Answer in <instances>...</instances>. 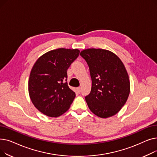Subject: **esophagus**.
Instances as JSON below:
<instances>
[{"label": "esophagus", "instance_id": "esophagus-1", "mask_svg": "<svg viewBox=\"0 0 157 157\" xmlns=\"http://www.w3.org/2000/svg\"><path fill=\"white\" fill-rule=\"evenodd\" d=\"M76 90H77V91H78V92H80V90H81V88L80 87H78V88H76Z\"/></svg>", "mask_w": 157, "mask_h": 157}]
</instances>
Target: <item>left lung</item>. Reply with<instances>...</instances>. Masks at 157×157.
I'll return each mask as SVG.
<instances>
[{"label": "left lung", "instance_id": "obj_1", "mask_svg": "<svg viewBox=\"0 0 157 157\" xmlns=\"http://www.w3.org/2000/svg\"><path fill=\"white\" fill-rule=\"evenodd\" d=\"M80 55L86 62L92 89L85 97L89 109L101 118L116 114L125 105L130 93V81L124 65L110 51L87 49Z\"/></svg>", "mask_w": 157, "mask_h": 157}]
</instances>
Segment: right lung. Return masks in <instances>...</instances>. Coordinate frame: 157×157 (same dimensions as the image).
<instances>
[{"label":"right lung","mask_w":157,"mask_h":157,"mask_svg":"<svg viewBox=\"0 0 157 157\" xmlns=\"http://www.w3.org/2000/svg\"><path fill=\"white\" fill-rule=\"evenodd\" d=\"M77 49L59 48L41 56L31 70L29 92L36 108L50 117L67 111L76 94L67 85V71L78 57Z\"/></svg>","instance_id":"obj_1"}]
</instances>
